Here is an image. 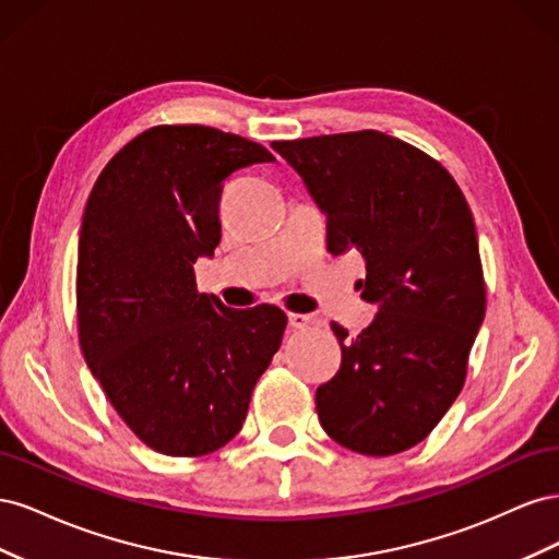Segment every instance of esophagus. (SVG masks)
<instances>
[{"mask_svg": "<svg viewBox=\"0 0 559 559\" xmlns=\"http://www.w3.org/2000/svg\"><path fill=\"white\" fill-rule=\"evenodd\" d=\"M289 326L292 329H306L312 324V317L310 314H300V312H289Z\"/></svg>", "mask_w": 559, "mask_h": 559, "instance_id": "obj_1", "label": "esophagus"}]
</instances>
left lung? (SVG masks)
I'll list each match as a JSON object with an SVG mask.
<instances>
[{
  "label": "left lung",
  "mask_w": 559,
  "mask_h": 559,
  "mask_svg": "<svg viewBox=\"0 0 559 559\" xmlns=\"http://www.w3.org/2000/svg\"><path fill=\"white\" fill-rule=\"evenodd\" d=\"M326 214L331 253L366 259L373 324L341 341L317 386L321 427L343 448L386 456L417 445L460 396L485 317L476 224L460 186L425 151L378 130L273 142Z\"/></svg>",
  "instance_id": "1"
}]
</instances>
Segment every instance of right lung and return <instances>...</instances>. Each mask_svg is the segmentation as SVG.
I'll return each mask as SVG.
<instances>
[{
	"label": "right lung",
	"mask_w": 559,
	"mask_h": 559,
	"mask_svg": "<svg viewBox=\"0 0 559 559\" xmlns=\"http://www.w3.org/2000/svg\"><path fill=\"white\" fill-rule=\"evenodd\" d=\"M275 156L210 126H154L99 173L76 261L79 345L114 411L151 450L202 456L242 429L286 329L275 306L226 308L193 263L222 240L224 179Z\"/></svg>",
	"instance_id": "add662e5"
}]
</instances>
